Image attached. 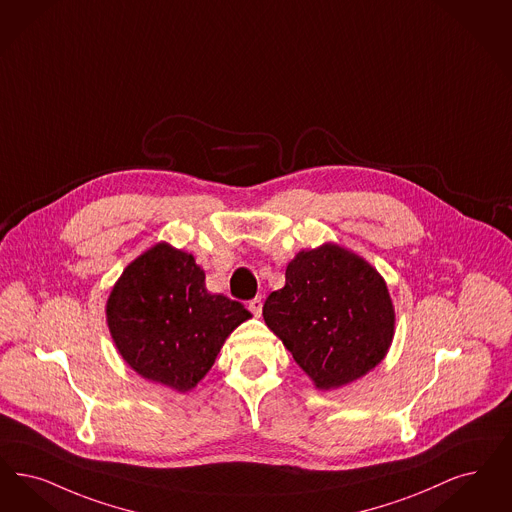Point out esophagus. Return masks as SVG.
<instances>
[{
	"label": "esophagus",
	"instance_id": "1",
	"mask_svg": "<svg viewBox=\"0 0 512 512\" xmlns=\"http://www.w3.org/2000/svg\"><path fill=\"white\" fill-rule=\"evenodd\" d=\"M247 308L253 312V316H257V318H259V316H261V312H263V299H261V297L251 299Z\"/></svg>",
	"mask_w": 512,
	"mask_h": 512
}]
</instances>
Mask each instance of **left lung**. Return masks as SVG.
<instances>
[{"instance_id":"1","label":"left lung","mask_w":512,"mask_h":512,"mask_svg":"<svg viewBox=\"0 0 512 512\" xmlns=\"http://www.w3.org/2000/svg\"><path fill=\"white\" fill-rule=\"evenodd\" d=\"M266 326L316 389H339L381 364L394 337V307L383 276L337 244L299 251L286 286L263 307Z\"/></svg>"}]
</instances>
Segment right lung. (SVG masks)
<instances>
[{
	"label": "right lung",
	"mask_w": 512,
	"mask_h": 512,
	"mask_svg": "<svg viewBox=\"0 0 512 512\" xmlns=\"http://www.w3.org/2000/svg\"><path fill=\"white\" fill-rule=\"evenodd\" d=\"M251 312L205 289L194 257L156 244L123 270L106 301V322L123 360L169 389H194L226 337Z\"/></svg>",
	"instance_id": "right-lung-1"
}]
</instances>
